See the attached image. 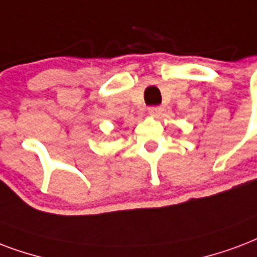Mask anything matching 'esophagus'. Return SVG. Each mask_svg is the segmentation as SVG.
Returning <instances> with one entry per match:
<instances>
[{
    "mask_svg": "<svg viewBox=\"0 0 257 257\" xmlns=\"http://www.w3.org/2000/svg\"><path fill=\"white\" fill-rule=\"evenodd\" d=\"M162 111H163V107L162 106H151L148 107V113L151 115H154V117H158V115L162 114Z\"/></svg>",
    "mask_w": 257,
    "mask_h": 257,
    "instance_id": "obj_1",
    "label": "esophagus"
}]
</instances>
